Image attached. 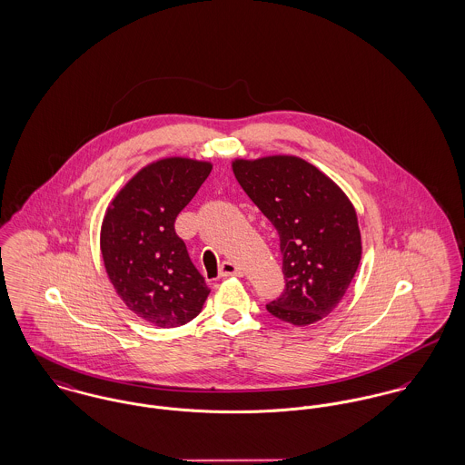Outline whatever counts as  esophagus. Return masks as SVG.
Listing matches in <instances>:
<instances>
[{"mask_svg":"<svg viewBox=\"0 0 465 465\" xmlns=\"http://www.w3.org/2000/svg\"><path fill=\"white\" fill-rule=\"evenodd\" d=\"M219 274L221 278H228V276H242V271L233 263V262H223L219 267Z\"/></svg>","mask_w":465,"mask_h":465,"instance_id":"34e87169","label":"esophagus"}]
</instances>
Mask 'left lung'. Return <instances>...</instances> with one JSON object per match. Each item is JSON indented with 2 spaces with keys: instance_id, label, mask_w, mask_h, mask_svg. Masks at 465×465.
<instances>
[{
  "instance_id": "left-lung-1",
  "label": "left lung",
  "mask_w": 465,
  "mask_h": 465,
  "mask_svg": "<svg viewBox=\"0 0 465 465\" xmlns=\"http://www.w3.org/2000/svg\"><path fill=\"white\" fill-rule=\"evenodd\" d=\"M241 187L280 235L285 292L267 312L293 325L327 317L361 262L358 214L338 183L295 155L235 159Z\"/></svg>"
}]
</instances>
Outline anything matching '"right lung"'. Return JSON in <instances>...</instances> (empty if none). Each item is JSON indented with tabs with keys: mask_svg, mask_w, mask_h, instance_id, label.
Listing matches in <instances>:
<instances>
[{
	"mask_svg": "<svg viewBox=\"0 0 465 465\" xmlns=\"http://www.w3.org/2000/svg\"><path fill=\"white\" fill-rule=\"evenodd\" d=\"M213 172L207 161L164 157L111 200L101 226L107 278L125 306L157 327L193 321L211 290L193 265L175 219Z\"/></svg>",
	"mask_w": 465,
	"mask_h": 465,
	"instance_id": "1",
	"label": "right lung"
}]
</instances>
